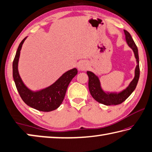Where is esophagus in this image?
Listing matches in <instances>:
<instances>
[{"instance_id": "esophagus-1", "label": "esophagus", "mask_w": 152, "mask_h": 152, "mask_svg": "<svg viewBox=\"0 0 152 152\" xmlns=\"http://www.w3.org/2000/svg\"><path fill=\"white\" fill-rule=\"evenodd\" d=\"M87 68V64L84 61H80L78 64V68L80 70H84Z\"/></svg>"}]
</instances>
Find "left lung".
Masks as SVG:
<instances>
[{"label": "left lung", "instance_id": "obj_1", "mask_svg": "<svg viewBox=\"0 0 152 152\" xmlns=\"http://www.w3.org/2000/svg\"><path fill=\"white\" fill-rule=\"evenodd\" d=\"M125 39L128 45L132 49L134 52L135 57L137 61L135 70V77L130 82L129 86L125 90L120 92H106L102 89L101 82L98 76L91 71H87L88 76V88L92 96L97 102L105 105H117L122 103L134 91L140 78V64H139V55L137 45L127 31L124 30Z\"/></svg>", "mask_w": 152, "mask_h": 152}]
</instances>
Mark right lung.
Here are the masks:
<instances>
[{
  "instance_id": "add662e5",
  "label": "right lung",
  "mask_w": 152,
  "mask_h": 152,
  "mask_svg": "<svg viewBox=\"0 0 152 152\" xmlns=\"http://www.w3.org/2000/svg\"><path fill=\"white\" fill-rule=\"evenodd\" d=\"M27 37L20 43L12 63V76L17 89L22 100L28 106L43 112L56 110L63 102L69 84L78 73V70L73 68L67 71L54 83L44 89L35 92L31 91L22 81L18 70L20 51Z\"/></svg>"
}]
</instances>
